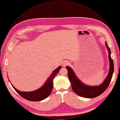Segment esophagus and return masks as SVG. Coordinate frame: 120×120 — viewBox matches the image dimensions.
Instances as JSON below:
<instances>
[{"mask_svg": "<svg viewBox=\"0 0 120 120\" xmlns=\"http://www.w3.org/2000/svg\"><path fill=\"white\" fill-rule=\"evenodd\" d=\"M68 61H65V62H64V64L63 65H66V64H68Z\"/></svg>", "mask_w": 120, "mask_h": 120, "instance_id": "esophagus-1", "label": "esophagus"}]
</instances>
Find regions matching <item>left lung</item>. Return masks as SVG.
I'll return each mask as SVG.
<instances>
[{
  "mask_svg": "<svg viewBox=\"0 0 120 120\" xmlns=\"http://www.w3.org/2000/svg\"><path fill=\"white\" fill-rule=\"evenodd\" d=\"M105 46L109 52V59L110 62L109 71L103 83L99 86H90L84 84L78 79L71 67L68 66L66 67L68 70V77L71 83L72 89L78 95L87 98L96 97L102 94L108 87L114 72V63L110 56L111 50L106 43Z\"/></svg>",
  "mask_w": 120,
  "mask_h": 120,
  "instance_id": "obj_1",
  "label": "left lung"
}]
</instances>
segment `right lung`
Wrapping results in <instances>:
<instances>
[{"label": "right lung", "instance_id": "right-lung-1", "mask_svg": "<svg viewBox=\"0 0 120 120\" xmlns=\"http://www.w3.org/2000/svg\"><path fill=\"white\" fill-rule=\"evenodd\" d=\"M61 68V66H59L55 69L43 86L34 91L30 92L21 91L17 90L12 84L11 85L15 90L24 99L30 101H39L47 98L51 93L53 89V80L58 74Z\"/></svg>", "mask_w": 120, "mask_h": 120}]
</instances>
